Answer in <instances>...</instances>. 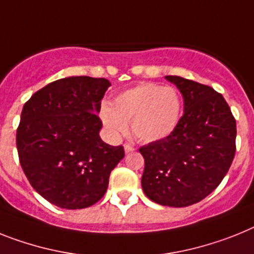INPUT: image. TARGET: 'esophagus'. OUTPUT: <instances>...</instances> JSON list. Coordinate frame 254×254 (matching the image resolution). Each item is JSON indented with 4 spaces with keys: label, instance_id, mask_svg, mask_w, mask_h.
Instances as JSON below:
<instances>
[{
    "label": "esophagus",
    "instance_id": "34e87169",
    "mask_svg": "<svg viewBox=\"0 0 254 254\" xmlns=\"http://www.w3.org/2000/svg\"><path fill=\"white\" fill-rule=\"evenodd\" d=\"M135 150V149H133V146H131V145L129 144H125V153L126 154H129V153H132V151Z\"/></svg>",
    "mask_w": 254,
    "mask_h": 254
}]
</instances>
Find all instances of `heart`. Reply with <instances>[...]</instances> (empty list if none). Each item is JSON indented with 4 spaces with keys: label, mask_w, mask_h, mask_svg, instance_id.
<instances>
[{
    "label": "heart",
    "mask_w": 254,
    "mask_h": 254,
    "mask_svg": "<svg viewBox=\"0 0 254 254\" xmlns=\"http://www.w3.org/2000/svg\"><path fill=\"white\" fill-rule=\"evenodd\" d=\"M180 116L179 92L155 83H141L123 91L100 110L101 121L113 136L125 133L131 122L132 133L142 142L168 137L179 125Z\"/></svg>",
    "instance_id": "b5f03b06"
}]
</instances>
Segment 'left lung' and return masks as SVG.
Segmentation results:
<instances>
[{
    "label": "left lung",
    "instance_id": "8db88e82",
    "mask_svg": "<svg viewBox=\"0 0 254 254\" xmlns=\"http://www.w3.org/2000/svg\"><path fill=\"white\" fill-rule=\"evenodd\" d=\"M184 97V116L164 140L140 148L141 186L150 200L188 207L211 194L235 155L236 122L224 96L209 86L166 75Z\"/></svg>",
    "mask_w": 254,
    "mask_h": 254
}]
</instances>
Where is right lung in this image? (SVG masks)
<instances>
[{
	"label": "right lung",
	"instance_id": "1",
	"mask_svg": "<svg viewBox=\"0 0 254 254\" xmlns=\"http://www.w3.org/2000/svg\"><path fill=\"white\" fill-rule=\"evenodd\" d=\"M105 78L68 77L51 82L24 104L16 131L19 160L41 196L65 209L100 200L123 146L100 138Z\"/></svg>",
	"mask_w": 254,
	"mask_h": 254
}]
</instances>
